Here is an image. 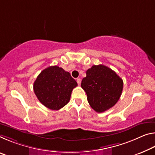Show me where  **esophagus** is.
Listing matches in <instances>:
<instances>
[{
	"label": "esophagus",
	"mask_w": 155,
	"mask_h": 155,
	"mask_svg": "<svg viewBox=\"0 0 155 155\" xmlns=\"http://www.w3.org/2000/svg\"><path fill=\"white\" fill-rule=\"evenodd\" d=\"M77 82L78 85L81 84V78H77Z\"/></svg>",
	"instance_id": "obj_1"
}]
</instances>
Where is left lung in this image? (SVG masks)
<instances>
[{"label":"left lung","mask_w":155,"mask_h":155,"mask_svg":"<svg viewBox=\"0 0 155 155\" xmlns=\"http://www.w3.org/2000/svg\"><path fill=\"white\" fill-rule=\"evenodd\" d=\"M124 82L112 69L104 65H93L86 71V77L81 81V87L87 97L92 108L104 112L117 104L121 97Z\"/></svg>","instance_id":"left-lung-1"}]
</instances>
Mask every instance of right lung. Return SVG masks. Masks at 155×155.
Instances as JSON below:
<instances>
[{
    "label": "right lung",
    "mask_w": 155,
    "mask_h": 155,
    "mask_svg": "<svg viewBox=\"0 0 155 155\" xmlns=\"http://www.w3.org/2000/svg\"><path fill=\"white\" fill-rule=\"evenodd\" d=\"M34 91L39 101L48 108L58 110L70 101L77 83L58 66H50L41 72L34 83Z\"/></svg>",
    "instance_id": "right-lung-1"
}]
</instances>
